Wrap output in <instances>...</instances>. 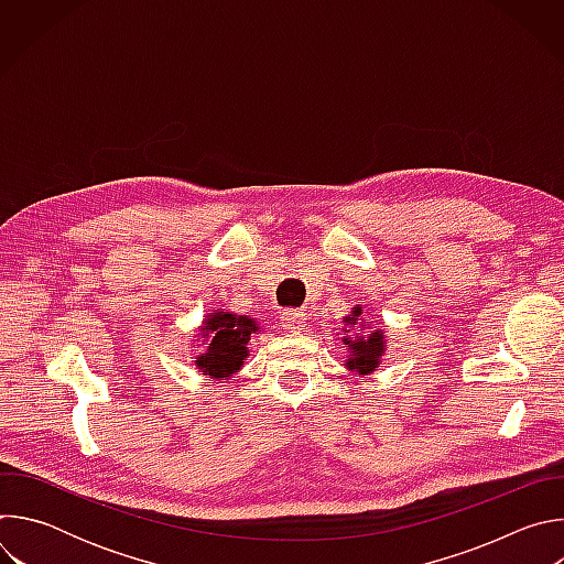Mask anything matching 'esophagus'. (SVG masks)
I'll return each mask as SVG.
<instances>
[{
  "label": "esophagus",
  "mask_w": 564,
  "mask_h": 564,
  "mask_svg": "<svg viewBox=\"0 0 564 564\" xmlns=\"http://www.w3.org/2000/svg\"><path fill=\"white\" fill-rule=\"evenodd\" d=\"M279 318H281L283 330H288V333H296V330H301L303 324H305V314H303L301 310H294V307L283 310Z\"/></svg>",
  "instance_id": "obj_1"
}]
</instances>
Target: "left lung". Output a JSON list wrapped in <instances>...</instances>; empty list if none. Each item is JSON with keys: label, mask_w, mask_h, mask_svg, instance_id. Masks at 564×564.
Returning <instances> with one entry per match:
<instances>
[{"label": "left lung", "mask_w": 564, "mask_h": 564, "mask_svg": "<svg viewBox=\"0 0 564 564\" xmlns=\"http://www.w3.org/2000/svg\"><path fill=\"white\" fill-rule=\"evenodd\" d=\"M359 316H361V307H355L352 314L346 316V321H348L346 326L361 328V318H359ZM366 324H368V318H366ZM355 335H357V337H346V339H344V344H346V346L350 348V352H352L346 364H348L350 370L357 368L361 375H364V372H372V370L377 368V364H379L381 352L386 350V346H383L386 337H383L381 330H372L370 335H361L359 330H355Z\"/></svg>", "instance_id": "left-lung-1"}]
</instances>
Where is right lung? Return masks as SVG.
Segmentation results:
<instances>
[{"label": "right lung", "mask_w": 564, "mask_h": 564, "mask_svg": "<svg viewBox=\"0 0 564 564\" xmlns=\"http://www.w3.org/2000/svg\"><path fill=\"white\" fill-rule=\"evenodd\" d=\"M203 337H212L207 344V350L196 359V366L200 372L220 379L229 377L243 366V359L248 357V341L254 333H259V326L254 318L236 316L229 312H212L209 318L200 328Z\"/></svg>", "instance_id": "1"}]
</instances>
